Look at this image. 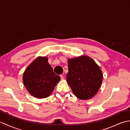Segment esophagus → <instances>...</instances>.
<instances>
[{
    "mask_svg": "<svg viewBox=\"0 0 130 130\" xmlns=\"http://www.w3.org/2000/svg\"><path fill=\"white\" fill-rule=\"evenodd\" d=\"M60 77H61V79L62 80H63V79H64V77H63V75H62V74H61V75H60Z\"/></svg>",
    "mask_w": 130,
    "mask_h": 130,
    "instance_id": "34e87169",
    "label": "esophagus"
}]
</instances>
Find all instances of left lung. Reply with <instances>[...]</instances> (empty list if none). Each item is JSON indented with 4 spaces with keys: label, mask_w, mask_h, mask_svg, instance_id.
<instances>
[{
    "label": "left lung",
    "mask_w": 130,
    "mask_h": 130,
    "mask_svg": "<svg viewBox=\"0 0 130 130\" xmlns=\"http://www.w3.org/2000/svg\"><path fill=\"white\" fill-rule=\"evenodd\" d=\"M67 82L75 96L89 99L96 94L103 81L100 67L90 57L82 56L68 59Z\"/></svg>",
    "instance_id": "8db88e82"
}]
</instances>
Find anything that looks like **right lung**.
Returning a JSON list of instances; mask_svg holds the SVG:
<instances>
[{"instance_id": "right-lung-1", "label": "right lung", "mask_w": 130, "mask_h": 130, "mask_svg": "<svg viewBox=\"0 0 130 130\" xmlns=\"http://www.w3.org/2000/svg\"><path fill=\"white\" fill-rule=\"evenodd\" d=\"M61 79L55 74L46 57H39L28 66L23 74L25 87L32 96L45 98L52 93Z\"/></svg>"}]
</instances>
